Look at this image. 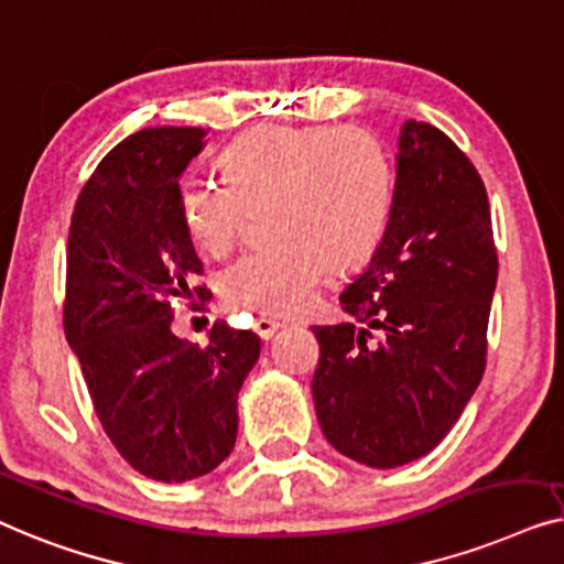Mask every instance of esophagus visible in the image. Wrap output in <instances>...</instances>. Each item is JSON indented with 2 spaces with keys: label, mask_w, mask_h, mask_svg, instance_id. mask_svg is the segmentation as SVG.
<instances>
[{
  "label": "esophagus",
  "mask_w": 564,
  "mask_h": 564,
  "mask_svg": "<svg viewBox=\"0 0 564 564\" xmlns=\"http://www.w3.org/2000/svg\"><path fill=\"white\" fill-rule=\"evenodd\" d=\"M252 329H256V335H258L260 339H271V337L275 335V332L281 329V322L268 319V316H258L256 324H252Z\"/></svg>",
  "instance_id": "obj_1"
}]
</instances>
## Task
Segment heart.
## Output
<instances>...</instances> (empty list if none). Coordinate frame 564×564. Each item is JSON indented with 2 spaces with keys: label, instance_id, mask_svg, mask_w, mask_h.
<instances>
[{
  "label": "heart",
  "instance_id": "1",
  "mask_svg": "<svg viewBox=\"0 0 564 564\" xmlns=\"http://www.w3.org/2000/svg\"><path fill=\"white\" fill-rule=\"evenodd\" d=\"M225 181H188L181 217L192 240L225 256L242 232L248 206H268L273 245L225 268L229 306L268 319L304 314L329 268L368 260L383 240L393 206V165L383 142L362 127L260 124L219 158Z\"/></svg>",
  "mask_w": 564,
  "mask_h": 564
}]
</instances>
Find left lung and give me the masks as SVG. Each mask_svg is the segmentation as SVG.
<instances>
[{
	"label": "left lung",
	"mask_w": 564,
	"mask_h": 564,
	"mask_svg": "<svg viewBox=\"0 0 564 564\" xmlns=\"http://www.w3.org/2000/svg\"><path fill=\"white\" fill-rule=\"evenodd\" d=\"M496 279L478 171L437 127L406 120L383 240L339 296L359 324L312 327V393L332 447L386 470L447 437L486 370Z\"/></svg>",
	"instance_id": "8db88e82"
}]
</instances>
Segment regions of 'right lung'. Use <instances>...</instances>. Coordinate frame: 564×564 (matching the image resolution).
Instances as JSON below:
<instances>
[{
  "mask_svg": "<svg viewBox=\"0 0 564 564\" xmlns=\"http://www.w3.org/2000/svg\"><path fill=\"white\" fill-rule=\"evenodd\" d=\"M199 127H150L97 165L70 217L63 329L94 411L145 478L184 482L225 463L237 393L260 358L258 335L214 324L204 347L173 335V304L206 299L181 217Z\"/></svg>",
  "mask_w": 564,
  "mask_h": 564,
  "instance_id": "add662e5",
  "label": "right lung"
}]
</instances>
